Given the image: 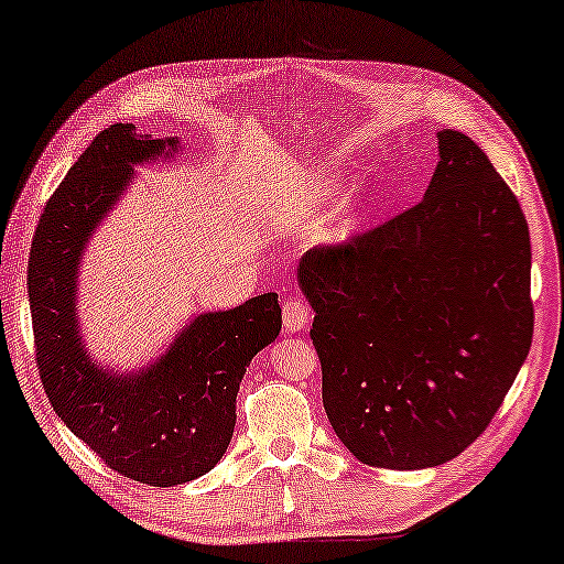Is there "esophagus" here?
Listing matches in <instances>:
<instances>
[{"label":"esophagus","instance_id":"1","mask_svg":"<svg viewBox=\"0 0 564 564\" xmlns=\"http://www.w3.org/2000/svg\"><path fill=\"white\" fill-rule=\"evenodd\" d=\"M308 318H311V311L304 301L291 299L283 304V329L285 332H291V334L304 332L308 326Z\"/></svg>","mask_w":564,"mask_h":564}]
</instances>
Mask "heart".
I'll use <instances>...</instances> for the list:
<instances>
[{"label": "heart", "mask_w": 564, "mask_h": 564, "mask_svg": "<svg viewBox=\"0 0 564 564\" xmlns=\"http://www.w3.org/2000/svg\"><path fill=\"white\" fill-rule=\"evenodd\" d=\"M336 189V176H311V180L296 192V199H293V207L289 213V220L293 225L311 223L322 215V209L329 205V199ZM369 205V192L355 189L344 197L339 205H336V223L332 228V240H344L349 232H355L359 225V217Z\"/></svg>", "instance_id": "1"}]
</instances>
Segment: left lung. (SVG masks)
Returning a JSON list of instances; mask_svg holds the SVG:
<instances>
[{"mask_svg": "<svg viewBox=\"0 0 564 564\" xmlns=\"http://www.w3.org/2000/svg\"><path fill=\"white\" fill-rule=\"evenodd\" d=\"M522 207L466 133L438 131L423 202L334 250L299 285L314 308L326 417L351 456L433 468L486 431L532 347Z\"/></svg>", "mask_w": 564, "mask_h": 564, "instance_id": "obj_1", "label": "left lung"}]
</instances>
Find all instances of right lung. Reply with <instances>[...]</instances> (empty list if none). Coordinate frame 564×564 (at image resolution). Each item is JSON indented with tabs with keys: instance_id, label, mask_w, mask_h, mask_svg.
Returning a JSON list of instances; mask_svg holds the SVG:
<instances>
[{
	"instance_id": "right-lung-1",
	"label": "right lung",
	"mask_w": 564,
	"mask_h": 564,
	"mask_svg": "<svg viewBox=\"0 0 564 564\" xmlns=\"http://www.w3.org/2000/svg\"><path fill=\"white\" fill-rule=\"evenodd\" d=\"M182 149L180 137L151 139L133 123L100 131L45 205L28 271L50 405L108 466L149 486L187 484L215 468L232 438L242 375L281 334L279 296L260 293L192 314L137 369H116L88 349L78 285L90 240L137 182V166L176 162Z\"/></svg>"
}]
</instances>
